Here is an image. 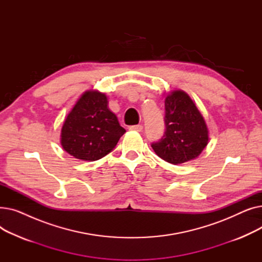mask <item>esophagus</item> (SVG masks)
I'll use <instances>...</instances> for the list:
<instances>
[{
	"label": "esophagus",
	"mask_w": 262,
	"mask_h": 262,
	"mask_svg": "<svg viewBox=\"0 0 262 262\" xmlns=\"http://www.w3.org/2000/svg\"><path fill=\"white\" fill-rule=\"evenodd\" d=\"M129 129L130 130H136V132H141L143 129V126L139 124V125H133V126H130Z\"/></svg>",
	"instance_id": "esophagus-1"
}]
</instances>
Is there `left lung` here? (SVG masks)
<instances>
[{
    "label": "left lung",
    "mask_w": 262,
    "mask_h": 262,
    "mask_svg": "<svg viewBox=\"0 0 262 262\" xmlns=\"http://www.w3.org/2000/svg\"><path fill=\"white\" fill-rule=\"evenodd\" d=\"M166 132L153 142L155 153L172 164L195 159L208 144V128L200 110L183 90H173L164 101Z\"/></svg>",
    "instance_id": "obj_1"
}]
</instances>
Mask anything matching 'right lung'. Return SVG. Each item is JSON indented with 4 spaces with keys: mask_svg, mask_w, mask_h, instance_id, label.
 <instances>
[{
    "mask_svg": "<svg viewBox=\"0 0 262 262\" xmlns=\"http://www.w3.org/2000/svg\"><path fill=\"white\" fill-rule=\"evenodd\" d=\"M126 130L108 108L105 93H82L67 116L60 134L62 148L85 161L99 160L112 152Z\"/></svg>",
    "mask_w": 262,
    "mask_h": 262,
    "instance_id": "obj_1",
    "label": "right lung"
}]
</instances>
